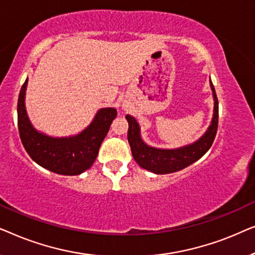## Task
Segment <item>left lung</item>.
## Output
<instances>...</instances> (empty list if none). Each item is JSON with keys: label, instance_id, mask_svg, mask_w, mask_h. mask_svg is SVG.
Segmentation results:
<instances>
[{"label": "left lung", "instance_id": "8db88e82", "mask_svg": "<svg viewBox=\"0 0 255 255\" xmlns=\"http://www.w3.org/2000/svg\"><path fill=\"white\" fill-rule=\"evenodd\" d=\"M212 95L215 100L214 117L207 132L193 144L175 149L154 148L146 145L140 137L139 124L133 117L127 115L128 120V140L130 144L132 155L141 168L147 169L155 174H169L186 168L191 163L202 158L215 140L218 128V100L215 87L210 80Z\"/></svg>", "mask_w": 255, "mask_h": 255}]
</instances>
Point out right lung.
<instances>
[{"mask_svg":"<svg viewBox=\"0 0 255 255\" xmlns=\"http://www.w3.org/2000/svg\"><path fill=\"white\" fill-rule=\"evenodd\" d=\"M27 79L20 88L17 103L18 131L22 144L33 161L61 175H79L89 169L99 154L100 146L117 116L115 108H103L81 133L53 138L38 132L30 123L25 110Z\"/></svg>","mask_w":255,"mask_h":255,"instance_id":"obj_1","label":"right lung"}]
</instances>
